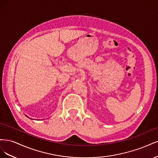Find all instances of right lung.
<instances>
[{"instance_id":"1","label":"right lung","mask_w":158,"mask_h":158,"mask_svg":"<svg viewBox=\"0 0 158 158\" xmlns=\"http://www.w3.org/2000/svg\"><path fill=\"white\" fill-rule=\"evenodd\" d=\"M26 117H27V115H26ZM28 118H29V117H28Z\"/></svg>"}]
</instances>
